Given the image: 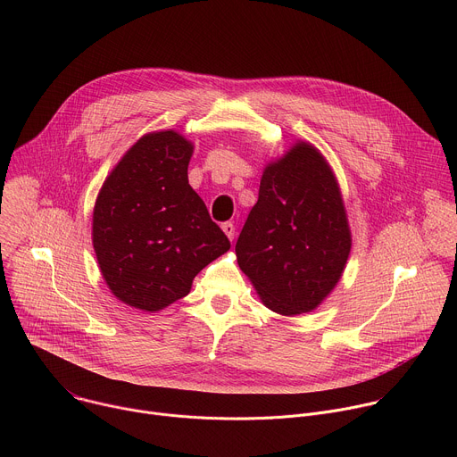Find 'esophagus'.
Listing matches in <instances>:
<instances>
[{
  "label": "esophagus",
  "instance_id": "1",
  "mask_svg": "<svg viewBox=\"0 0 457 457\" xmlns=\"http://www.w3.org/2000/svg\"><path fill=\"white\" fill-rule=\"evenodd\" d=\"M222 231L226 233V237H228L229 240L235 238V224H233V222H224V224H222Z\"/></svg>",
  "mask_w": 457,
  "mask_h": 457
}]
</instances>
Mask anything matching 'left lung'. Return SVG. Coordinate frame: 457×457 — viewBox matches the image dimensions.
<instances>
[{"instance_id": "8db88e82", "label": "left lung", "mask_w": 457, "mask_h": 457, "mask_svg": "<svg viewBox=\"0 0 457 457\" xmlns=\"http://www.w3.org/2000/svg\"><path fill=\"white\" fill-rule=\"evenodd\" d=\"M235 251L240 270L275 312H309L333 291L351 231L337 179L314 146L298 143L264 170Z\"/></svg>"}]
</instances>
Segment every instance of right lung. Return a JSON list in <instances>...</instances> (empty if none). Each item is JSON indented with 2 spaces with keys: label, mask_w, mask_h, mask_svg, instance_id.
I'll return each mask as SVG.
<instances>
[{
  "label": "right lung",
  "mask_w": 457,
  "mask_h": 457,
  "mask_svg": "<svg viewBox=\"0 0 457 457\" xmlns=\"http://www.w3.org/2000/svg\"><path fill=\"white\" fill-rule=\"evenodd\" d=\"M193 146L173 129L141 137L104 180L94 208V249L112 293L159 311L231 244L187 182Z\"/></svg>",
  "instance_id": "obj_1"
}]
</instances>
